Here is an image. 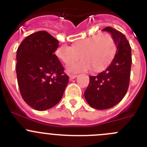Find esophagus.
I'll return each instance as SVG.
<instances>
[{"mask_svg":"<svg viewBox=\"0 0 147 147\" xmlns=\"http://www.w3.org/2000/svg\"><path fill=\"white\" fill-rule=\"evenodd\" d=\"M77 76H78L77 75H72V74H71V75H69V78H70V80H73L75 79Z\"/></svg>","mask_w":147,"mask_h":147,"instance_id":"obj_1","label":"esophagus"}]
</instances>
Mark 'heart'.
<instances>
[{
    "mask_svg": "<svg viewBox=\"0 0 147 147\" xmlns=\"http://www.w3.org/2000/svg\"><path fill=\"white\" fill-rule=\"evenodd\" d=\"M116 51V43L109 34H95L72 45H62L56 50V56L66 65L76 60L81 55L82 59L70 64L69 72H79L92 68L100 71L111 62Z\"/></svg>",
    "mask_w": 147,
    "mask_h": 147,
    "instance_id": "b5f03b06",
    "label": "heart"
}]
</instances>
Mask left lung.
<instances>
[{"mask_svg":"<svg viewBox=\"0 0 147 147\" xmlns=\"http://www.w3.org/2000/svg\"><path fill=\"white\" fill-rule=\"evenodd\" d=\"M102 31L111 33L116 46V52L110 65L96 76H90L85 91L88 103L95 109L104 110L119 103L129 88L131 67V48L123 34L108 26Z\"/></svg>","mask_w":147,"mask_h":147,"instance_id":"obj_1","label":"left lung"}]
</instances>
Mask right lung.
I'll return each instance as SVG.
<instances>
[{
  "instance_id": "1",
  "label": "right lung",
  "mask_w": 147,
  "mask_h": 147,
  "mask_svg": "<svg viewBox=\"0 0 147 147\" xmlns=\"http://www.w3.org/2000/svg\"><path fill=\"white\" fill-rule=\"evenodd\" d=\"M59 41L45 31L30 34L17 49L16 75L20 92L31 108L45 111L60 101L69 76L54 54Z\"/></svg>"
}]
</instances>
